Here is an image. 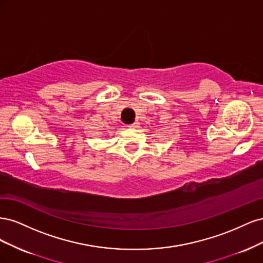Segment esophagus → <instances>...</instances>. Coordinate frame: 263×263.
<instances>
[{
	"label": "esophagus",
	"instance_id": "obj_1",
	"mask_svg": "<svg viewBox=\"0 0 263 263\" xmlns=\"http://www.w3.org/2000/svg\"><path fill=\"white\" fill-rule=\"evenodd\" d=\"M127 127H128V128H137V127H138V123L135 122V123H133V124L127 125Z\"/></svg>",
	"mask_w": 263,
	"mask_h": 263
}]
</instances>
